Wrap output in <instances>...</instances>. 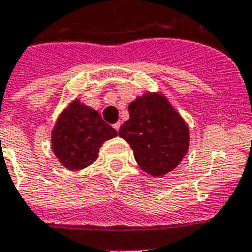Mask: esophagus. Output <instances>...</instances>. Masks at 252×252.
Wrapping results in <instances>:
<instances>
[{"label":"esophagus","mask_w":252,"mask_h":252,"mask_svg":"<svg viewBox=\"0 0 252 252\" xmlns=\"http://www.w3.org/2000/svg\"><path fill=\"white\" fill-rule=\"evenodd\" d=\"M112 126H114V129H115V130H119L120 129V123L119 122L115 123V124H114Z\"/></svg>","instance_id":"34e87169"}]
</instances>
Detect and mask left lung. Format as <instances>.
<instances>
[{
    "label": "left lung",
    "mask_w": 252,
    "mask_h": 252,
    "mask_svg": "<svg viewBox=\"0 0 252 252\" xmlns=\"http://www.w3.org/2000/svg\"><path fill=\"white\" fill-rule=\"evenodd\" d=\"M119 136L151 176L173 171L189 147V128L160 93H145L130 103L129 120L120 126Z\"/></svg>",
    "instance_id": "obj_1"
}]
</instances>
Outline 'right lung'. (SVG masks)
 <instances>
[{
    "label": "right lung",
    "mask_w": 252,
    "mask_h": 252,
    "mask_svg": "<svg viewBox=\"0 0 252 252\" xmlns=\"http://www.w3.org/2000/svg\"><path fill=\"white\" fill-rule=\"evenodd\" d=\"M118 134L95 110L72 102L59 116L52 133V147L66 168L79 171L98 158L99 147Z\"/></svg>",
    "instance_id": "add662e5"
}]
</instances>
